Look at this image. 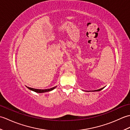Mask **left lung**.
<instances>
[{"mask_svg":"<svg viewBox=\"0 0 130 130\" xmlns=\"http://www.w3.org/2000/svg\"><path fill=\"white\" fill-rule=\"evenodd\" d=\"M104 88H101V89H98V90H93V92L94 91V92H95V91H100V90H101L102 89H103Z\"/></svg>","mask_w":130,"mask_h":130,"instance_id":"obj_1","label":"left lung"}]
</instances>
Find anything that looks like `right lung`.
<instances>
[{
    "label": "right lung",
    "mask_w": 130,
    "mask_h": 130,
    "mask_svg": "<svg viewBox=\"0 0 130 130\" xmlns=\"http://www.w3.org/2000/svg\"><path fill=\"white\" fill-rule=\"evenodd\" d=\"M56 87H55L50 88V89H34V88H29V87H27V88H28L29 89L31 90L32 91H34V92H36V93H45V92H50V91L54 89Z\"/></svg>",
    "instance_id": "1"
}]
</instances>
